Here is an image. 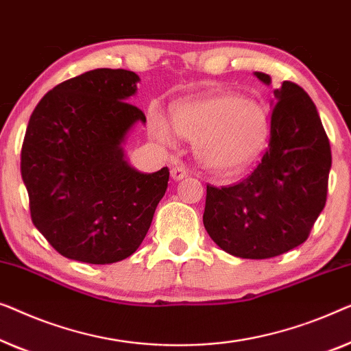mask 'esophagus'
Returning a JSON list of instances; mask_svg holds the SVG:
<instances>
[{
    "mask_svg": "<svg viewBox=\"0 0 351 351\" xmlns=\"http://www.w3.org/2000/svg\"><path fill=\"white\" fill-rule=\"evenodd\" d=\"M187 175H189V170H187L184 165H175L173 169H171V178L176 181L182 180V178H186Z\"/></svg>",
    "mask_w": 351,
    "mask_h": 351,
    "instance_id": "34e87169",
    "label": "esophagus"
}]
</instances>
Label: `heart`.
I'll use <instances>...</instances> for the list:
<instances>
[{"instance_id": "obj_1", "label": "heart", "mask_w": 351, "mask_h": 351, "mask_svg": "<svg viewBox=\"0 0 351 351\" xmlns=\"http://www.w3.org/2000/svg\"><path fill=\"white\" fill-rule=\"evenodd\" d=\"M170 119L178 135L195 141L199 159L218 171L250 164L269 136L265 108L235 93L178 101L171 106ZM151 130L160 141H171L170 127L159 111L151 112Z\"/></svg>"}]
</instances>
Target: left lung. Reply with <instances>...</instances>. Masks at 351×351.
I'll return each instance as SVG.
<instances>
[{
	"mask_svg": "<svg viewBox=\"0 0 351 351\" xmlns=\"http://www.w3.org/2000/svg\"><path fill=\"white\" fill-rule=\"evenodd\" d=\"M270 84V76L256 73ZM259 165L232 186L206 184L204 226L226 253L269 259L302 245L328 199L332 156L317 106L298 84L275 88Z\"/></svg>",
	"mask_w": 351,
	"mask_h": 351,
	"instance_id": "obj_1",
	"label": "left lung"
}]
</instances>
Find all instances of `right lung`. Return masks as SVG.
Masks as SVG:
<instances>
[{
	"label": "right lung",
	"mask_w": 351,
	"mask_h": 351,
	"mask_svg": "<svg viewBox=\"0 0 351 351\" xmlns=\"http://www.w3.org/2000/svg\"><path fill=\"white\" fill-rule=\"evenodd\" d=\"M133 71L98 68L63 81L29 117L21 154L29 215L53 250L87 264H112L145 240L165 195L170 170L140 173L122 143L146 122L127 100Z\"/></svg>",
	"instance_id": "1"
}]
</instances>
